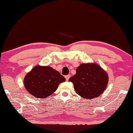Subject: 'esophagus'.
Segmentation results:
<instances>
[{
    "label": "esophagus",
    "instance_id": "esophagus-1",
    "mask_svg": "<svg viewBox=\"0 0 133 133\" xmlns=\"http://www.w3.org/2000/svg\"><path fill=\"white\" fill-rule=\"evenodd\" d=\"M69 77H70V75H66V76H65V79H66V81H68Z\"/></svg>",
    "mask_w": 133,
    "mask_h": 133
}]
</instances>
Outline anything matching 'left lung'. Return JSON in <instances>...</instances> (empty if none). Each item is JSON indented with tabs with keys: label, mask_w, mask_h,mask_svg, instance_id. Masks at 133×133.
I'll use <instances>...</instances> for the list:
<instances>
[{
	"label": "left lung",
	"mask_w": 133,
	"mask_h": 133,
	"mask_svg": "<svg viewBox=\"0 0 133 133\" xmlns=\"http://www.w3.org/2000/svg\"><path fill=\"white\" fill-rule=\"evenodd\" d=\"M69 81L73 83L76 94L79 96L85 99H94L105 90L108 76L98 65L82 64Z\"/></svg>",
	"instance_id": "obj_1"
}]
</instances>
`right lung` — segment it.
<instances>
[{
  "label": "right lung",
  "mask_w": 133,
  "mask_h": 133,
  "mask_svg": "<svg viewBox=\"0 0 133 133\" xmlns=\"http://www.w3.org/2000/svg\"><path fill=\"white\" fill-rule=\"evenodd\" d=\"M65 78L50 66H35L25 76V89L37 98H46L54 92Z\"/></svg>",
  "instance_id": "obj_1"
}]
</instances>
